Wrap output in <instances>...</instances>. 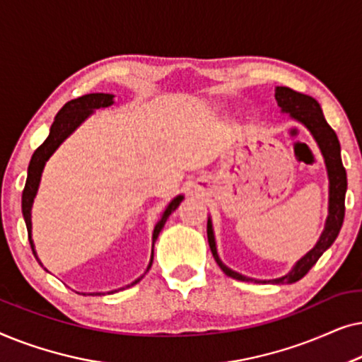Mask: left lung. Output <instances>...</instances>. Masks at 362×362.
Instances as JSON below:
<instances>
[{"mask_svg":"<svg viewBox=\"0 0 362 362\" xmlns=\"http://www.w3.org/2000/svg\"><path fill=\"white\" fill-rule=\"evenodd\" d=\"M275 100L281 108V112L288 113L290 118H293L295 122L301 123V125L311 133V136L315 138L316 145L320 148L329 181L328 217H326L325 229L321 232L320 239L315 244L313 249H311L308 254L301 257V259L291 267L288 274L272 280L250 279V276H245L239 274V272L229 269V267L221 260L219 254H217L212 221L209 217V219H207V240H209L212 255H214L217 265L221 267V270L224 272L227 276L240 281H255V284H260V281L262 284H267V281H272V284H295V281L303 279V276L310 272L311 267H313L316 262H318L320 257L323 255V252H326L331 245H333V242L336 240V237H338L341 226H343L344 221V196L346 189H348V177H346V170L343 166V161H341V146L338 136H336L333 128L328 125V122L325 120L323 110H321L320 103L316 102L313 97L295 92L288 87H276Z\"/></svg>","mask_w":362,"mask_h":362,"instance_id":"1","label":"left lung"}]
</instances>
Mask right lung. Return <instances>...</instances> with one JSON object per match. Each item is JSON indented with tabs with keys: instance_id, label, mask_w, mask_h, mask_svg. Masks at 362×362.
<instances>
[{
	"instance_id": "right-lung-1",
	"label": "right lung",
	"mask_w": 362,
	"mask_h": 362,
	"mask_svg": "<svg viewBox=\"0 0 362 362\" xmlns=\"http://www.w3.org/2000/svg\"><path fill=\"white\" fill-rule=\"evenodd\" d=\"M113 97H115V95H112V93H87V95H82L78 98H74V100H71V102H67L66 105H64L61 110H59L56 118H54L51 130H49V136L46 138V140H44L42 145L39 146L36 151H34L31 161H29L28 180H26V186H24V191H23L21 207H23L24 222H26V227H28L29 244H31L33 254H34V257H36V259H37V254H36V249H34V240H33L31 209H33V204H34V197H36V194H37L39 185H41V176H42L44 166H46L49 158H51L54 153H56L57 148L61 146L62 143L66 141L67 138L71 136L72 133L76 132L77 128L81 127L82 123L92 115L93 112L98 110V108H107V107L113 105ZM182 199H185V196L177 194L175 199H171L170 204L166 206V209L163 211L160 221L156 222L155 229H153V237H151L153 247H155V242L158 239V235H160L161 229L165 227L168 217H170L171 212L181 204ZM37 262L41 264V260H39V259H37ZM151 264H153V250H151L150 264H148L145 274L151 269ZM145 274H143L141 276H138V279L135 281H132L130 285L122 286V288H118V290H125V288H130V286H133V285H136L138 281H140L143 276H145ZM118 290H112V293H115V291H118ZM108 293H110V291H108ZM82 295H87V293H82ZM88 295H102V293H88Z\"/></svg>"
}]
</instances>
